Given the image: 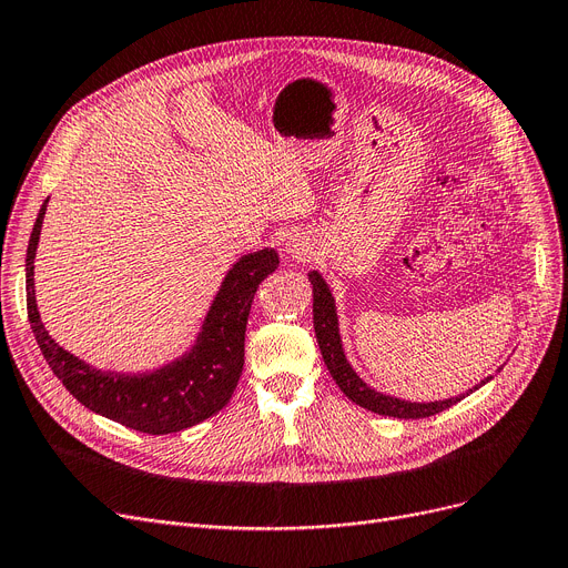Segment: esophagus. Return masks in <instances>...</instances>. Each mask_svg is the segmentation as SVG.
Wrapping results in <instances>:
<instances>
[{
  "mask_svg": "<svg viewBox=\"0 0 568 568\" xmlns=\"http://www.w3.org/2000/svg\"><path fill=\"white\" fill-rule=\"evenodd\" d=\"M285 251L292 260H306L311 255V248L306 245V241L302 236H292L287 243H285Z\"/></svg>",
  "mask_w": 568,
  "mask_h": 568,
  "instance_id": "obj_1",
  "label": "esophagus"
}]
</instances>
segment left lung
Wrapping results in <instances>:
<instances>
[{
    "label": "left lung",
    "mask_w": 568,
    "mask_h": 568,
    "mask_svg": "<svg viewBox=\"0 0 568 568\" xmlns=\"http://www.w3.org/2000/svg\"><path fill=\"white\" fill-rule=\"evenodd\" d=\"M308 281L313 285V327H315L320 353H323V359H325V364L329 368L332 378L336 381L341 392L351 402H355L357 406H362L366 410L378 413V415L402 417V420H420V417L436 415V413L446 410V408H450V406H455L457 402L464 399V394H459V397H453V399H446V402L415 404V402L394 399V397H389V394H381V392L368 387L353 372V366L348 364V359H345V355H343V345H341V336H338L336 306H334V297H332V292H329L325 278L320 276L317 271H311ZM487 381H491V376L480 381V385H485ZM480 385H476L474 389H478Z\"/></svg>",
    "instance_id": "8db88e82"
}]
</instances>
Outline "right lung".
Returning a JSON list of instances; mask_svg holds the SVG:
<instances>
[{
  "mask_svg": "<svg viewBox=\"0 0 568 568\" xmlns=\"http://www.w3.org/2000/svg\"><path fill=\"white\" fill-rule=\"evenodd\" d=\"M43 202L28 245L24 283L28 317L53 374L85 408L143 434H174L204 423L223 408L243 372V343L260 283L278 268V253L243 255L220 285L192 351L151 374H113L92 368L48 336L34 300V255L45 215Z\"/></svg>",
  "mask_w": 568,
  "mask_h": 568,
  "instance_id": "right-lung-1",
  "label": "right lung"
}]
</instances>
